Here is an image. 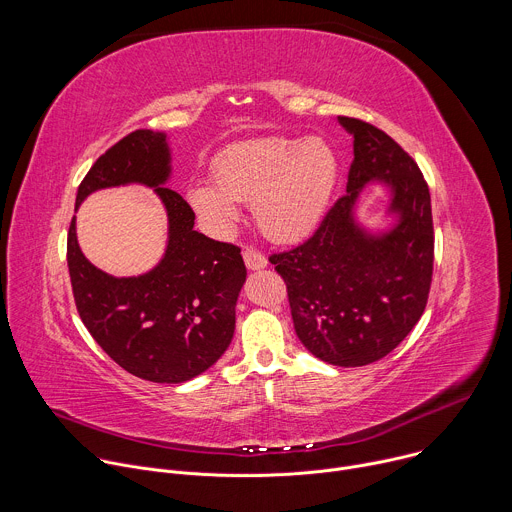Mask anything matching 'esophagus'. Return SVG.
I'll use <instances>...</instances> for the list:
<instances>
[{
	"mask_svg": "<svg viewBox=\"0 0 512 512\" xmlns=\"http://www.w3.org/2000/svg\"><path fill=\"white\" fill-rule=\"evenodd\" d=\"M243 259H245V265H247L251 271H259V269H265V267H267V257H265L261 251L253 249V247H249V249L243 251Z\"/></svg>",
	"mask_w": 512,
	"mask_h": 512,
	"instance_id": "34e87169",
	"label": "esophagus"
}]
</instances>
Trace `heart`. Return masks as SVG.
<instances>
[{"mask_svg":"<svg viewBox=\"0 0 512 512\" xmlns=\"http://www.w3.org/2000/svg\"><path fill=\"white\" fill-rule=\"evenodd\" d=\"M338 176V160L320 137L302 143L285 137H259L229 148L214 162V184L196 180L188 202L202 221L227 233L239 221L237 202H253L261 231L281 243H294L316 231L324 218Z\"/></svg>","mask_w":512,"mask_h":512,"instance_id":"obj_1","label":"heart"}]
</instances>
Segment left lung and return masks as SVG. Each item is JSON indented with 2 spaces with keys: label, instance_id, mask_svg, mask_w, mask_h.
<instances>
[{
  "label": "left lung",
  "instance_id": "8db88e82",
  "mask_svg": "<svg viewBox=\"0 0 512 512\" xmlns=\"http://www.w3.org/2000/svg\"><path fill=\"white\" fill-rule=\"evenodd\" d=\"M354 137L346 194L302 245L269 261L287 285L302 344L336 367H364L387 356L419 322L433 273V221L427 182L413 158L379 127L338 117ZM371 179L392 188L398 223L373 236L353 221Z\"/></svg>",
  "mask_w": 512,
  "mask_h": 512
}]
</instances>
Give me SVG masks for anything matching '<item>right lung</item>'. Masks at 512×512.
<instances>
[{
  "label": "right lung",
  "mask_w": 512,
  "mask_h": 512,
  "mask_svg": "<svg viewBox=\"0 0 512 512\" xmlns=\"http://www.w3.org/2000/svg\"><path fill=\"white\" fill-rule=\"evenodd\" d=\"M166 133L137 129L89 170L81 202L101 188L143 184L168 212L162 261L137 277L97 269L77 241L72 216L66 261L79 316L97 344L127 373L152 383H184L223 356L235 334V306L247 269L241 249L194 231V210L172 188Z\"/></svg>",
  "instance_id": "obj_1"
}]
</instances>
